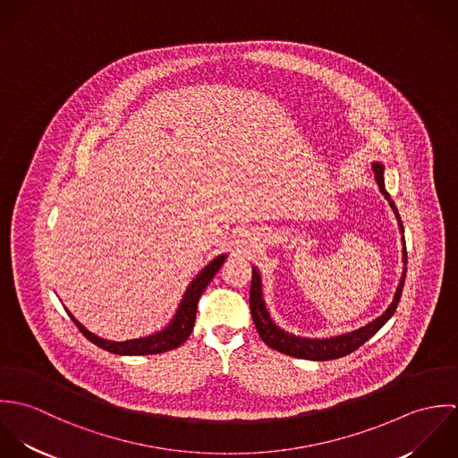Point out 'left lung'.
<instances>
[{"label":"left lung","mask_w":458,"mask_h":458,"mask_svg":"<svg viewBox=\"0 0 458 458\" xmlns=\"http://www.w3.org/2000/svg\"><path fill=\"white\" fill-rule=\"evenodd\" d=\"M374 174H376V182L379 185L381 194L386 197V200L390 202L394 216L398 220V227L400 233L403 234V225L400 220V215L396 211V206L392 200L390 194L385 189V165L381 162H374L372 164ZM402 259L403 264H407V250H405V240L402 236ZM405 271L407 267H403L400 284L396 287V293L393 296V301L390 307L385 310L383 316H379L377 319H374L372 323L365 325V327H358L354 331L344 333V335H336V336H329V338H305V336H296L293 333L284 331L282 327H276L275 321L271 319L264 298H262V282L261 275L258 267H252V285H250V312H252V319L254 325L258 327V333L262 338V342L266 345H269L271 349L294 356V358H303V360H312V361H327V360H336L342 358L345 354H351L352 351H356L358 347H361L369 338H372L381 327H385L390 319H392L396 305L400 301L402 296V289H403V280H405Z\"/></svg>","instance_id":"left-lung-1"}]
</instances>
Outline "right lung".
Returning a JSON list of instances; mask_svg holds the SVG:
<instances>
[{
    "label": "right lung",
    "mask_w": 458,
    "mask_h": 458,
    "mask_svg": "<svg viewBox=\"0 0 458 458\" xmlns=\"http://www.w3.org/2000/svg\"><path fill=\"white\" fill-rule=\"evenodd\" d=\"M225 254L215 258L208 266H204V269L197 275L196 278L191 282V285L187 287L183 300L180 301V307L173 318V321L164 327L158 333H153L149 336H142V338H133V340H125V342H113V340H106L97 336L95 333L88 331L82 327L68 310L66 314L70 316V319L75 323V327H79V331L95 345L120 354V356H140V354H158V352H165L171 349L180 347L192 333L194 325H196L197 301L200 298V294L204 293V289L208 287V284L213 280V276L216 275V271L220 269V266L225 261Z\"/></svg>",
    "instance_id": "obj_1"
}]
</instances>
